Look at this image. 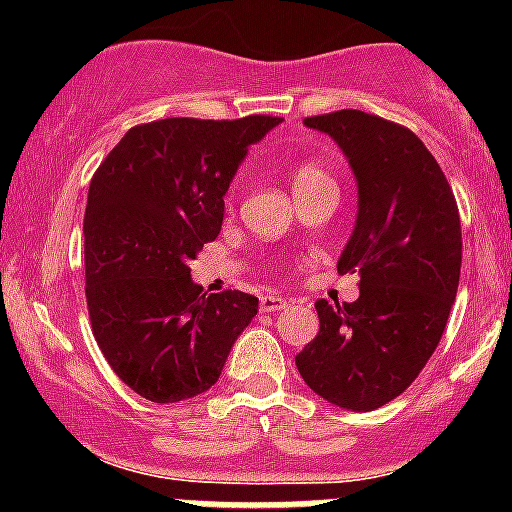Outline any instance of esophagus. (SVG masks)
Wrapping results in <instances>:
<instances>
[{
	"mask_svg": "<svg viewBox=\"0 0 512 512\" xmlns=\"http://www.w3.org/2000/svg\"><path fill=\"white\" fill-rule=\"evenodd\" d=\"M287 307V299L285 297H277V294H265L260 297V309L262 312H280V309Z\"/></svg>",
	"mask_w": 512,
	"mask_h": 512,
	"instance_id": "esophagus-1",
	"label": "esophagus"
}]
</instances>
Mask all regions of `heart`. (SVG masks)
<instances>
[{"label": "heart", "mask_w": 512, "mask_h": 512, "mask_svg": "<svg viewBox=\"0 0 512 512\" xmlns=\"http://www.w3.org/2000/svg\"><path fill=\"white\" fill-rule=\"evenodd\" d=\"M322 178H327V173H324L319 165L302 163V165H297V170H294L292 188H297V185H302V183H312V180H322Z\"/></svg>", "instance_id": "b5f03b06"}]
</instances>
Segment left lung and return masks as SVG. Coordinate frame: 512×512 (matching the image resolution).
Wrapping results in <instances>:
<instances>
[{"mask_svg": "<svg viewBox=\"0 0 512 512\" xmlns=\"http://www.w3.org/2000/svg\"><path fill=\"white\" fill-rule=\"evenodd\" d=\"M329 133L359 183L342 275H359V299H319V334L294 361L309 389L352 411L404 394L436 352L461 277V218L441 165L406 126L374 113L304 118Z\"/></svg>", "mask_w": 512, "mask_h": 512, "instance_id": "8db88e82", "label": "left lung"}]
</instances>
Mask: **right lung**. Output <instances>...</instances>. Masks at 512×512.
Wrapping results in <instances>:
<instances>
[{
  "label": "right lung",
  "instance_id": "add662e5",
  "mask_svg": "<svg viewBox=\"0 0 512 512\" xmlns=\"http://www.w3.org/2000/svg\"><path fill=\"white\" fill-rule=\"evenodd\" d=\"M282 118H163L133 126L103 158L84 215L91 332L118 379L156 404L208 391L257 314V297L203 294L190 260L223 225V195L247 148Z\"/></svg>",
  "mask_w": 512,
  "mask_h": 512
}]
</instances>
